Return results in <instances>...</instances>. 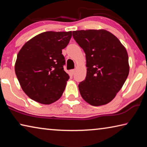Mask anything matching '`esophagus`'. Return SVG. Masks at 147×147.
Wrapping results in <instances>:
<instances>
[{
  "instance_id": "1",
  "label": "esophagus",
  "mask_w": 147,
  "mask_h": 147,
  "mask_svg": "<svg viewBox=\"0 0 147 147\" xmlns=\"http://www.w3.org/2000/svg\"><path fill=\"white\" fill-rule=\"evenodd\" d=\"M74 72H75V70H74V69H72V70H71V73L73 74V75L74 74Z\"/></svg>"
}]
</instances>
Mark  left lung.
Instances as JSON below:
<instances>
[{
    "mask_svg": "<svg viewBox=\"0 0 147 147\" xmlns=\"http://www.w3.org/2000/svg\"><path fill=\"white\" fill-rule=\"evenodd\" d=\"M74 40L86 54L87 74L80 82L82 97L94 106L115 98L128 76L127 51L118 38L105 30L73 32Z\"/></svg>",
    "mask_w": 147,
    "mask_h": 147,
    "instance_id": "obj_1",
    "label": "left lung"
}]
</instances>
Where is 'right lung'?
<instances>
[{
    "mask_svg": "<svg viewBox=\"0 0 147 147\" xmlns=\"http://www.w3.org/2000/svg\"><path fill=\"white\" fill-rule=\"evenodd\" d=\"M71 36V31L43 32L20 50L15 71L22 89L32 100L50 104L61 96L69 79L63 70L65 60L62 49Z\"/></svg>",
    "mask_w": 147,
    "mask_h": 147,
    "instance_id": "add662e5",
    "label": "right lung"
}]
</instances>
